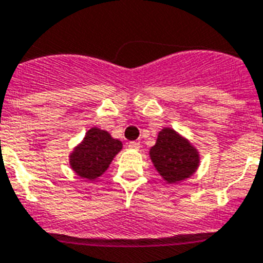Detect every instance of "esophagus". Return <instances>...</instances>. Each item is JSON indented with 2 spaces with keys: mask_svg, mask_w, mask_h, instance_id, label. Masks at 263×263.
<instances>
[{
  "mask_svg": "<svg viewBox=\"0 0 263 263\" xmlns=\"http://www.w3.org/2000/svg\"><path fill=\"white\" fill-rule=\"evenodd\" d=\"M128 147H129L131 150H139V148H140V143H139V142H129V143H128Z\"/></svg>",
  "mask_w": 263,
  "mask_h": 263,
  "instance_id": "esophagus-1",
  "label": "esophagus"
}]
</instances>
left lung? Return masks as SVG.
<instances>
[{
  "instance_id": "8db88e82",
  "label": "left lung",
  "mask_w": 263,
  "mask_h": 263,
  "mask_svg": "<svg viewBox=\"0 0 263 263\" xmlns=\"http://www.w3.org/2000/svg\"><path fill=\"white\" fill-rule=\"evenodd\" d=\"M150 158L159 176L167 183H178L192 177L200 165V153L186 138L173 128L159 131Z\"/></svg>"
}]
</instances>
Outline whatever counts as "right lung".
Returning <instances> with one entry per match:
<instances>
[{
  "label": "right lung",
  "mask_w": 263,
  "mask_h": 263,
  "mask_svg": "<svg viewBox=\"0 0 263 263\" xmlns=\"http://www.w3.org/2000/svg\"><path fill=\"white\" fill-rule=\"evenodd\" d=\"M121 148L123 143L119 139L112 138L105 129L91 127L82 142L70 153V167L80 178L95 181L108 170Z\"/></svg>",
  "instance_id": "1"
}]
</instances>
